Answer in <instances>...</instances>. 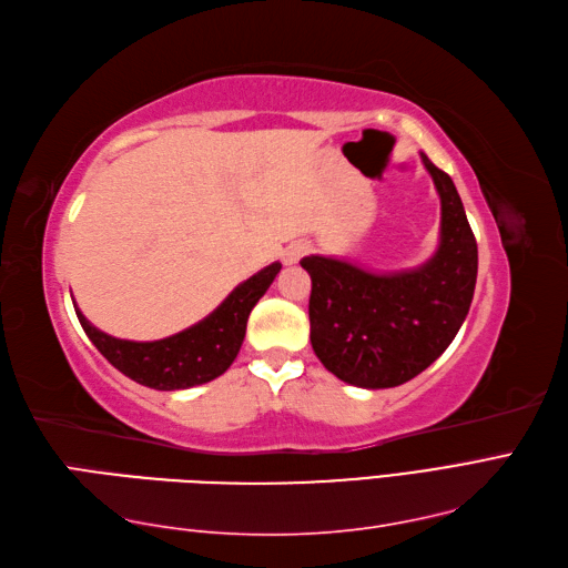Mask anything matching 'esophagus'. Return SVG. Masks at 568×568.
<instances>
[{
    "mask_svg": "<svg viewBox=\"0 0 568 568\" xmlns=\"http://www.w3.org/2000/svg\"><path fill=\"white\" fill-rule=\"evenodd\" d=\"M308 253H311V243L296 241L284 251V262H286V265H294V262H298L303 255H308Z\"/></svg>",
    "mask_w": 568,
    "mask_h": 568,
    "instance_id": "1",
    "label": "esophagus"
}]
</instances>
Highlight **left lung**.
<instances>
[{"label": "left lung", "mask_w": 568, "mask_h": 568, "mask_svg": "<svg viewBox=\"0 0 568 568\" xmlns=\"http://www.w3.org/2000/svg\"><path fill=\"white\" fill-rule=\"evenodd\" d=\"M440 197L438 251L422 267L376 274L311 255V344L323 366L356 388H395L419 376L458 335L477 282V241L448 173L422 154Z\"/></svg>", "instance_id": "1"}]
</instances>
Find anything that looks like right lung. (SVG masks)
Here are the masks:
<instances>
[{"instance_id": "right-lung-1", "label": "right lung", "mask_w": 568, "mask_h": 568, "mask_svg": "<svg viewBox=\"0 0 568 568\" xmlns=\"http://www.w3.org/2000/svg\"><path fill=\"white\" fill-rule=\"evenodd\" d=\"M282 265L272 262L251 280L239 284L216 311L178 335L156 342H130L110 337L93 327L77 306V317L110 364L124 376L154 390H185L219 378L239 356L245 337L247 315L265 296Z\"/></svg>"}]
</instances>
